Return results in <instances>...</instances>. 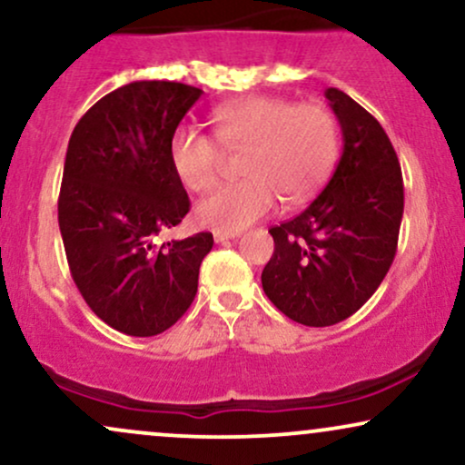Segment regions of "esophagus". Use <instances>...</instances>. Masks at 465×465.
<instances>
[{"instance_id": "34e87169", "label": "esophagus", "mask_w": 465, "mask_h": 465, "mask_svg": "<svg viewBox=\"0 0 465 465\" xmlns=\"http://www.w3.org/2000/svg\"><path fill=\"white\" fill-rule=\"evenodd\" d=\"M240 232H214V240L216 242H225V240L238 238Z\"/></svg>"}]
</instances>
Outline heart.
Instances as JSON below:
<instances>
[{"label": "heart", "mask_w": 465, "mask_h": 465, "mask_svg": "<svg viewBox=\"0 0 465 465\" xmlns=\"http://www.w3.org/2000/svg\"><path fill=\"white\" fill-rule=\"evenodd\" d=\"M218 143L238 151L247 179L218 188L197 205L201 225L240 232L266 216L282 197L286 203L310 197L324 182L338 155V125L318 104H290L282 97H247L212 112ZM171 164L193 193H208L221 173V151L194 127L171 138Z\"/></svg>", "instance_id": "obj_1"}]
</instances>
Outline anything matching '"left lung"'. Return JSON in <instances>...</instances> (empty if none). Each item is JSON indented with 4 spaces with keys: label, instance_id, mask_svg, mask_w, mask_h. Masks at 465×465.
Instances as JSON below:
<instances>
[{
    "label": "left lung",
    "instance_id": "1",
    "mask_svg": "<svg viewBox=\"0 0 465 465\" xmlns=\"http://www.w3.org/2000/svg\"><path fill=\"white\" fill-rule=\"evenodd\" d=\"M342 130V155L299 216L271 227L275 253L262 271L272 305L305 327L342 322L388 275L402 221V175L388 134L338 88L324 91Z\"/></svg>",
    "mask_w": 465,
    "mask_h": 465
}]
</instances>
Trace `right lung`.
Returning <instances> with one entry per match:
<instances>
[{
    "instance_id": "obj_1",
    "label": "right lung",
    "mask_w": 465,
    "mask_h": 465,
    "mask_svg": "<svg viewBox=\"0 0 465 465\" xmlns=\"http://www.w3.org/2000/svg\"><path fill=\"white\" fill-rule=\"evenodd\" d=\"M201 88L141 80L99 99L66 149L58 223L73 282L116 331L149 338L186 314L208 232L155 244L190 201L171 164V138Z\"/></svg>"
}]
</instances>
